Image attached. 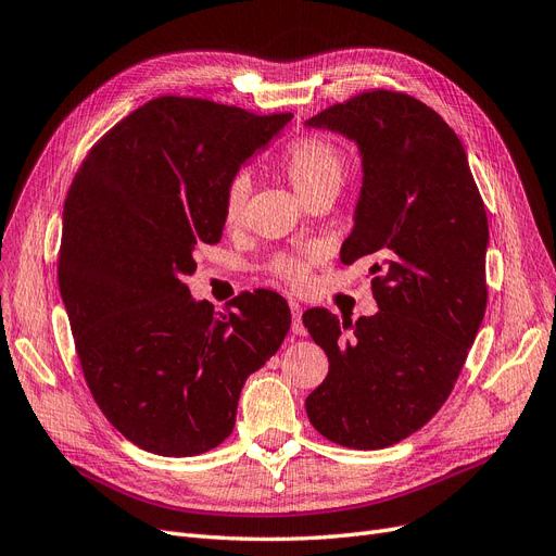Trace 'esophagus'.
Listing matches in <instances>:
<instances>
[{"mask_svg":"<svg viewBox=\"0 0 556 556\" xmlns=\"http://www.w3.org/2000/svg\"><path fill=\"white\" fill-rule=\"evenodd\" d=\"M289 306H291V316H293V327H291V330H293V334L304 337V334H306V327L302 325V304L295 302V300H291Z\"/></svg>","mask_w":556,"mask_h":556,"instance_id":"esophagus-1","label":"esophagus"}]
</instances>
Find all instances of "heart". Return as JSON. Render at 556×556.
Returning a JSON list of instances; mask_svg holds the SVG:
<instances>
[{
    "label": "heart",
    "instance_id": "heart-1",
    "mask_svg": "<svg viewBox=\"0 0 556 556\" xmlns=\"http://www.w3.org/2000/svg\"><path fill=\"white\" fill-rule=\"evenodd\" d=\"M279 167L293 185L298 197L304 203H309L320 194L339 192L348 164L345 155L332 141L323 137H300L281 151ZM247 194H250V182L244 176H236L226 188L224 199V219L229 226H238L242 222ZM275 270L295 286L306 281V265L298 258H279L275 263Z\"/></svg>",
    "mask_w": 556,
    "mask_h": 556
}]
</instances>
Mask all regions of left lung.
<instances>
[{"mask_svg":"<svg viewBox=\"0 0 556 556\" xmlns=\"http://www.w3.org/2000/svg\"><path fill=\"white\" fill-rule=\"evenodd\" d=\"M351 139L362 188L341 263L368 256L376 316L302 323L330 359L306 396L327 440L384 448L413 435L448 399L485 314L488 217L458 135L413 96L368 91L304 123Z\"/></svg>","mask_w":556,"mask_h":556,"instance_id":"left-lung-1","label":"left lung"}]
</instances>
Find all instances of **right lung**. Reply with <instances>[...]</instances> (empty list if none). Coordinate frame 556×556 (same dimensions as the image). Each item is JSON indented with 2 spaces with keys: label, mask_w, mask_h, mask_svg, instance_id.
I'll list each match as a JSON object with an SVG mask.
<instances>
[{
  "label": "right lung",
  "mask_w": 556,
  "mask_h": 556,
  "mask_svg": "<svg viewBox=\"0 0 556 556\" xmlns=\"http://www.w3.org/2000/svg\"><path fill=\"white\" fill-rule=\"evenodd\" d=\"M291 118L162 96L116 123L71 185L61 300L98 407L143 451L185 458L222 444L244 380L289 332L281 295L242 293L217 312L182 279L197 247L222 238L229 182Z\"/></svg>",
  "instance_id": "obj_1"
}]
</instances>
